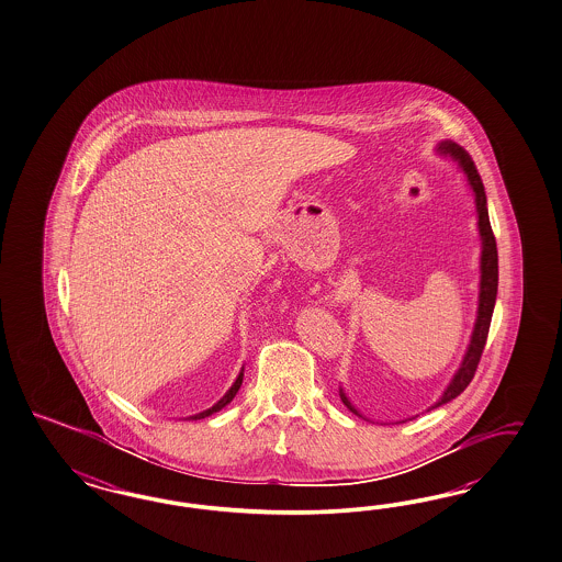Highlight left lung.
Returning <instances> with one entry per match:
<instances>
[{"mask_svg":"<svg viewBox=\"0 0 562 562\" xmlns=\"http://www.w3.org/2000/svg\"><path fill=\"white\" fill-rule=\"evenodd\" d=\"M439 154L453 158L463 175L468 177V183L474 191V202H476L477 212V231H480V238H482V256H480V292H477V315L476 324H474V331L470 338V346L465 350V357L461 360L458 373L453 374L451 383L447 385V390L442 392L439 402L432 408H439L442 404L456 400L474 379L476 374L477 362L482 358V350L486 346V338H488V329H491V319H493L494 301H496V289H498V254H496V240H494L493 226H491V218H488V207H486V193H484V186L482 179L477 175L476 165L472 160V156L461 148L460 144L445 139L439 144ZM341 402L344 406L355 412L357 416H362L346 397V393L340 390Z\"/></svg>","mask_w":562,"mask_h":562,"instance_id":"left-lung-1","label":"left lung"}]
</instances>
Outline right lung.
<instances>
[{
    "mask_svg": "<svg viewBox=\"0 0 562 562\" xmlns=\"http://www.w3.org/2000/svg\"><path fill=\"white\" fill-rule=\"evenodd\" d=\"M240 383H243V369H240V373H238L237 381L233 383V387H231L228 392L224 393V397H222L221 402H218V404H214L212 408L205 409V412H200V414L191 416V420H198V418H205V416H210V414L218 412V409L224 408V406H228V404L233 402V397L237 395L238 390H240Z\"/></svg>",
    "mask_w": 562,
    "mask_h": 562,
    "instance_id": "obj_1",
    "label": "right lung"
}]
</instances>
